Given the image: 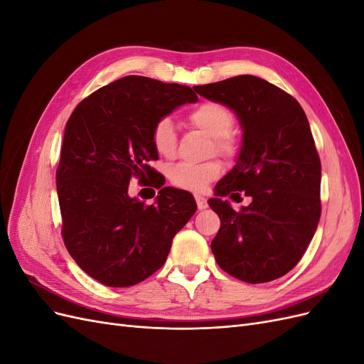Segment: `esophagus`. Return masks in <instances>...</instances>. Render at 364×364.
<instances>
[{
  "mask_svg": "<svg viewBox=\"0 0 364 364\" xmlns=\"http://www.w3.org/2000/svg\"><path fill=\"white\" fill-rule=\"evenodd\" d=\"M196 202H197V208H199L200 211H203V209L208 208V202H206V199H205L203 196L197 194V196H196Z\"/></svg>",
  "mask_w": 364,
  "mask_h": 364,
  "instance_id": "34e87169",
  "label": "esophagus"
}]
</instances>
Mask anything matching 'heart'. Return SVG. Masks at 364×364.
<instances>
[{
    "mask_svg": "<svg viewBox=\"0 0 364 364\" xmlns=\"http://www.w3.org/2000/svg\"><path fill=\"white\" fill-rule=\"evenodd\" d=\"M188 119L193 126L214 138V146L220 155H234L235 146L232 139L228 136L234 126V115L226 106L214 102L202 103L193 109ZM151 142L161 156H173L176 144H178V135H176L171 118L165 117L156 121L151 130ZM220 173H222V165L217 161L205 164L181 162L170 170V181L183 190L203 191L209 183L218 178Z\"/></svg>",
    "mask_w": 364,
    "mask_h": 364,
    "instance_id": "heart-1",
    "label": "heart"
}]
</instances>
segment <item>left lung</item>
<instances>
[{
	"instance_id": "8db88e82",
	"label": "left lung",
	"mask_w": 364,
	"mask_h": 364,
	"mask_svg": "<svg viewBox=\"0 0 364 364\" xmlns=\"http://www.w3.org/2000/svg\"><path fill=\"white\" fill-rule=\"evenodd\" d=\"M235 114L243 136L235 165L208 203L220 217L211 249L230 277L249 284L278 279L305 253L321 218V159L310 124L291 95L255 75L194 86ZM252 202L237 213L223 197Z\"/></svg>"
}]
</instances>
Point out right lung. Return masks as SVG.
Wrapping results in <instances>:
<instances>
[{"mask_svg": "<svg viewBox=\"0 0 364 364\" xmlns=\"http://www.w3.org/2000/svg\"><path fill=\"white\" fill-rule=\"evenodd\" d=\"M197 100L190 86L126 75L85 98L68 119L56 173L62 235L79 267L107 287H130L159 270L196 213L188 191L164 186L147 206L129 196V182L153 179L156 121Z\"/></svg>", "mask_w": 364, "mask_h": 364, "instance_id": "obj_1", "label": "right lung"}]
</instances>
